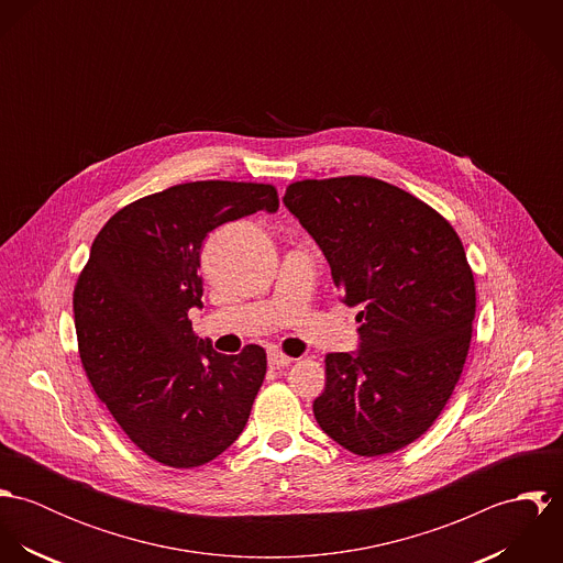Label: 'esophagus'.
<instances>
[{"instance_id":"34e87169","label":"esophagus","mask_w":563,"mask_h":563,"mask_svg":"<svg viewBox=\"0 0 563 563\" xmlns=\"http://www.w3.org/2000/svg\"><path fill=\"white\" fill-rule=\"evenodd\" d=\"M290 362H292V357H288V355L279 353V351H268V366H271L273 371L286 368V366H290Z\"/></svg>"}]
</instances>
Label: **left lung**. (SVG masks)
I'll return each instance as SVG.
<instances>
[{"label":"left lung","mask_w":563,"mask_h":563,"mask_svg":"<svg viewBox=\"0 0 563 563\" xmlns=\"http://www.w3.org/2000/svg\"><path fill=\"white\" fill-rule=\"evenodd\" d=\"M284 206L360 310L357 351L324 357L317 422L355 455L395 453L433 424L468 355L477 299L464 244L433 208L375 177L295 181Z\"/></svg>","instance_id":"left-lung-1"}]
</instances>
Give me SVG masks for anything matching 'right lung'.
Listing matches in <instances>:
<instances>
[{
    "instance_id": "obj_1",
    "label": "right lung",
    "mask_w": 563,
    "mask_h": 563,
    "mask_svg": "<svg viewBox=\"0 0 563 563\" xmlns=\"http://www.w3.org/2000/svg\"><path fill=\"white\" fill-rule=\"evenodd\" d=\"M277 208L271 184H177L119 210L90 246L74 292L81 366L128 438L164 466L212 462L249 420L264 349L217 353L188 310L203 308L206 236Z\"/></svg>"
}]
</instances>
